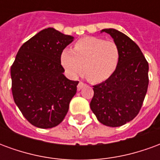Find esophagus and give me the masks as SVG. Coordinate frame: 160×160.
Here are the masks:
<instances>
[{
	"mask_svg": "<svg viewBox=\"0 0 160 160\" xmlns=\"http://www.w3.org/2000/svg\"><path fill=\"white\" fill-rule=\"evenodd\" d=\"M86 85L83 83V82H80V83L78 84V86H77V90L78 91H80L84 87H85Z\"/></svg>",
	"mask_w": 160,
	"mask_h": 160,
	"instance_id": "34e87169",
	"label": "esophagus"
}]
</instances>
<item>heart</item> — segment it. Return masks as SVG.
I'll use <instances>...</instances> for the list:
<instances>
[{
	"label": "heart",
	"instance_id": "b5f03b06",
	"mask_svg": "<svg viewBox=\"0 0 160 160\" xmlns=\"http://www.w3.org/2000/svg\"><path fill=\"white\" fill-rule=\"evenodd\" d=\"M61 63L69 76L74 78L83 70L88 80L102 82L118 68L119 49L114 42L87 37L78 40L73 49H63Z\"/></svg>",
	"mask_w": 160,
	"mask_h": 160
}]
</instances>
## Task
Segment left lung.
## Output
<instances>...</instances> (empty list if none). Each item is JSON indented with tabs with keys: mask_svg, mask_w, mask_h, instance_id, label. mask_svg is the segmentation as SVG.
<instances>
[{
	"mask_svg": "<svg viewBox=\"0 0 160 160\" xmlns=\"http://www.w3.org/2000/svg\"><path fill=\"white\" fill-rule=\"evenodd\" d=\"M119 49L118 68L109 79L93 87L90 107L101 123L119 127L134 119L141 110L148 87V63L139 46L113 28L101 30Z\"/></svg>",
	"mask_w": 160,
	"mask_h": 160,
	"instance_id": "8db88e82",
	"label": "left lung"
}]
</instances>
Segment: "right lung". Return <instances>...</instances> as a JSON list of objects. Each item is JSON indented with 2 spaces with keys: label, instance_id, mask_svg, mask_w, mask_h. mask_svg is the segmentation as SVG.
Returning <instances> with one entry per match:
<instances>
[{
  "label": "right lung",
  "instance_id": "obj_1",
  "mask_svg": "<svg viewBox=\"0 0 160 160\" xmlns=\"http://www.w3.org/2000/svg\"><path fill=\"white\" fill-rule=\"evenodd\" d=\"M73 39L49 27L26 41L17 53L11 67L12 97L35 127H56L68 111L79 82L63 74L61 54Z\"/></svg>",
  "mask_w": 160,
  "mask_h": 160
}]
</instances>
